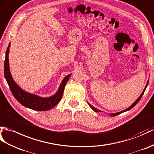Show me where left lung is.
<instances>
[{
	"label": "left lung",
	"mask_w": 154,
	"mask_h": 154,
	"mask_svg": "<svg viewBox=\"0 0 154 154\" xmlns=\"http://www.w3.org/2000/svg\"><path fill=\"white\" fill-rule=\"evenodd\" d=\"M148 82H149V81H148V83H147V84H146V87H145V88L144 89V91H143V92H142V94H140V96H139L138 98V99L137 100H136V101H135V102H134L133 103V104H132V105H131V106L129 107V108H128L127 109H125V110H123V111H121V112H117V113H111V114H110V116H118V115H119V114L122 113H123V112H127V111L130 110L131 109L133 108L134 106H135L136 105H137V103H138L139 101H140V99H141V98L142 97L143 94H144V92H145V90H146V87H147V86H148ZM88 103V105L90 106L91 108L92 109H93V110L94 111V112H100V111L99 109H96V108H94V107H93V106H91V105L90 103Z\"/></svg>",
	"instance_id": "1"
}]
</instances>
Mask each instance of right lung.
<instances>
[{"mask_svg":"<svg viewBox=\"0 0 154 154\" xmlns=\"http://www.w3.org/2000/svg\"><path fill=\"white\" fill-rule=\"evenodd\" d=\"M10 44L7 48L6 52V57L4 66V73L6 80L8 83L9 88L11 91L12 94L14 97L18 101L21 105L26 107V108H30L33 110L37 111H46L51 109L54 108L55 106L58 104V103L60 101L62 98L64 88L67 83V81L69 80L71 74H69L63 79L62 83H61L58 91L56 93L52 96L48 98H41L39 96L32 94L30 93L23 91L17 85L14 81L10 73L9 68V61H8V53Z\"/></svg>","mask_w":154,"mask_h":154,"instance_id":"right-lung-1","label":"right lung"}]
</instances>
